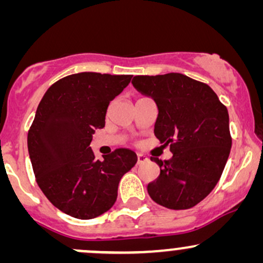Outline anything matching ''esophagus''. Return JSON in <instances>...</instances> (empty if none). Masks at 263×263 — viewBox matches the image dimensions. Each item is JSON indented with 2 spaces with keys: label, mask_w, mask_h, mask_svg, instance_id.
Returning a JSON list of instances; mask_svg holds the SVG:
<instances>
[{
  "label": "esophagus",
  "mask_w": 263,
  "mask_h": 263,
  "mask_svg": "<svg viewBox=\"0 0 263 263\" xmlns=\"http://www.w3.org/2000/svg\"><path fill=\"white\" fill-rule=\"evenodd\" d=\"M147 161H148L147 156L142 155V153H138V155H137V164H142V163H146Z\"/></svg>",
  "instance_id": "34e87169"
}]
</instances>
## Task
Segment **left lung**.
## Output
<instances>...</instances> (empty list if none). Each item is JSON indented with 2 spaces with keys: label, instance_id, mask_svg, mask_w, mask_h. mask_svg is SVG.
<instances>
[{
  "label": "left lung",
  "instance_id": "left-lung-1",
  "mask_svg": "<svg viewBox=\"0 0 263 263\" xmlns=\"http://www.w3.org/2000/svg\"><path fill=\"white\" fill-rule=\"evenodd\" d=\"M132 85L156 102L155 136L171 144L170 161H152L161 173L147 185L162 206L184 210L200 203L218 184L231 149L228 108L206 84L186 75H137Z\"/></svg>",
  "mask_w": 263,
  "mask_h": 263
}]
</instances>
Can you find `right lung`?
Segmentation results:
<instances>
[{
  "instance_id": "obj_1",
  "label": "right lung",
  "mask_w": 263,
  "mask_h": 263,
  "mask_svg": "<svg viewBox=\"0 0 263 263\" xmlns=\"http://www.w3.org/2000/svg\"><path fill=\"white\" fill-rule=\"evenodd\" d=\"M132 75L79 73L53 84L35 111L28 132V153L42 192L54 206L87 220L106 213L117 199L119 183L137 162L120 148L96 159L90 143L112 101Z\"/></svg>"
}]
</instances>
